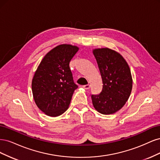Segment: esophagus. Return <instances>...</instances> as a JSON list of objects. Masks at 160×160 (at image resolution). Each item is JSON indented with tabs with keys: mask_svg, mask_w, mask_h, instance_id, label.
I'll return each mask as SVG.
<instances>
[{
	"mask_svg": "<svg viewBox=\"0 0 160 160\" xmlns=\"http://www.w3.org/2000/svg\"><path fill=\"white\" fill-rule=\"evenodd\" d=\"M83 88L85 89H89L90 88V85H83Z\"/></svg>",
	"mask_w": 160,
	"mask_h": 160,
	"instance_id": "1",
	"label": "esophagus"
}]
</instances>
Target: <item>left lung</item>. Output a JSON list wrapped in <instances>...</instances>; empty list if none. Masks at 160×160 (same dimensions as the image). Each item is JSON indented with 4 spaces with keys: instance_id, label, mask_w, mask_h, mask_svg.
Returning <instances> with one entry per match:
<instances>
[{
    "instance_id": "obj_1",
    "label": "left lung",
    "mask_w": 160,
    "mask_h": 160,
    "mask_svg": "<svg viewBox=\"0 0 160 160\" xmlns=\"http://www.w3.org/2000/svg\"><path fill=\"white\" fill-rule=\"evenodd\" d=\"M103 82L98 95H92L95 109L104 115L122 109L132 89V77L128 62L119 53L108 48L93 51Z\"/></svg>"
}]
</instances>
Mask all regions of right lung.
Here are the masks:
<instances>
[{"label":"right lung","mask_w":160,"mask_h":160,"mask_svg":"<svg viewBox=\"0 0 160 160\" xmlns=\"http://www.w3.org/2000/svg\"><path fill=\"white\" fill-rule=\"evenodd\" d=\"M79 48L60 45L51 50L38 65L32 81V91L37 107L51 117H57L68 109L77 89L69 62Z\"/></svg>","instance_id":"obj_1"}]
</instances>
